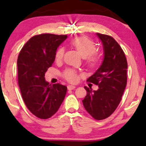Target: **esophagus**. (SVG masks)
Segmentation results:
<instances>
[{"instance_id":"1","label":"esophagus","mask_w":146,"mask_h":146,"mask_svg":"<svg viewBox=\"0 0 146 146\" xmlns=\"http://www.w3.org/2000/svg\"><path fill=\"white\" fill-rule=\"evenodd\" d=\"M67 88L68 90H73L75 88V86H73V85H68L67 86Z\"/></svg>"}]
</instances>
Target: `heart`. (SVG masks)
<instances>
[{"instance_id":"heart-1","label":"heart","mask_w":146,"mask_h":146,"mask_svg":"<svg viewBox=\"0 0 146 146\" xmlns=\"http://www.w3.org/2000/svg\"><path fill=\"white\" fill-rule=\"evenodd\" d=\"M72 46L74 47L80 55L83 58L87 57V63L91 66H94L99 63L100 60V56L98 54H94L95 46L93 41L84 36L77 37L71 42ZM64 53L63 48L58 49L56 53V60L60 61L62 59ZM64 78L70 82H75L78 79V75L73 70H68L64 74Z\"/></svg>"}]
</instances>
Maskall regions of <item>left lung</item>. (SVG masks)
I'll return each mask as SVG.
<instances>
[{"instance_id":"8db88e82","label":"left lung","mask_w":146,"mask_h":146,"mask_svg":"<svg viewBox=\"0 0 146 146\" xmlns=\"http://www.w3.org/2000/svg\"><path fill=\"white\" fill-rule=\"evenodd\" d=\"M102 42V64L88 81L98 85L97 90L84 86L87 95L82 100L85 109L97 120L111 115L121 100L127 84V64L123 50L111 36L96 33Z\"/></svg>"}]
</instances>
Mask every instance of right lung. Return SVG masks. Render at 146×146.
Instances as JSON below:
<instances>
[{"label":"right lung","instance_id":"1","mask_svg":"<svg viewBox=\"0 0 146 146\" xmlns=\"http://www.w3.org/2000/svg\"><path fill=\"white\" fill-rule=\"evenodd\" d=\"M66 38V35H37L27 42L18 56V84L22 97L28 109L38 118L53 116L66 95L67 87L59 83L49 84L44 76L54 62L57 48Z\"/></svg>","mask_w":146,"mask_h":146}]
</instances>
